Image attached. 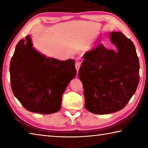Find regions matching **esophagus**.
<instances>
[{"mask_svg":"<svg viewBox=\"0 0 148 148\" xmlns=\"http://www.w3.org/2000/svg\"><path fill=\"white\" fill-rule=\"evenodd\" d=\"M80 65H81V62H78V61H76V64H75V66H76L77 72H78V71H79V67H80Z\"/></svg>","mask_w":148,"mask_h":148,"instance_id":"esophagus-1","label":"esophagus"}]
</instances>
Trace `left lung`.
Returning a JSON list of instances; mask_svg holds the SVG:
<instances>
[{
	"label": "left lung",
	"mask_w": 148,
	"mask_h": 148,
	"mask_svg": "<svg viewBox=\"0 0 148 148\" xmlns=\"http://www.w3.org/2000/svg\"><path fill=\"white\" fill-rule=\"evenodd\" d=\"M110 39L117 51L100 44L84 55L78 72L84 86L85 106L95 114L122 110L139 83V59L134 44L121 32H111Z\"/></svg>",
	"instance_id": "8db88e82"
}]
</instances>
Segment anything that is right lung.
Listing matches in <instances>:
<instances>
[{"label": "right lung", "mask_w": 148, "mask_h": 148, "mask_svg": "<svg viewBox=\"0 0 148 148\" xmlns=\"http://www.w3.org/2000/svg\"><path fill=\"white\" fill-rule=\"evenodd\" d=\"M75 61H59L36 51L28 35L17 44L10 65L14 96L28 111L50 114L61 109L62 96L76 75Z\"/></svg>", "instance_id": "1"}]
</instances>
